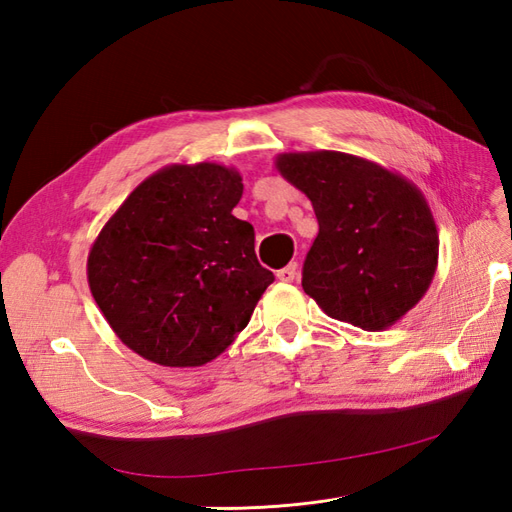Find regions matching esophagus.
I'll use <instances>...</instances> for the list:
<instances>
[{
	"instance_id": "1",
	"label": "esophagus",
	"mask_w": 512,
	"mask_h": 512,
	"mask_svg": "<svg viewBox=\"0 0 512 512\" xmlns=\"http://www.w3.org/2000/svg\"><path fill=\"white\" fill-rule=\"evenodd\" d=\"M294 277H297V262H290L288 267L277 271V280H280V282H286V284L294 282Z\"/></svg>"
}]
</instances>
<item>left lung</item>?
<instances>
[{
    "instance_id": "1",
    "label": "left lung",
    "mask_w": 512,
    "mask_h": 512,
    "mask_svg": "<svg viewBox=\"0 0 512 512\" xmlns=\"http://www.w3.org/2000/svg\"><path fill=\"white\" fill-rule=\"evenodd\" d=\"M318 218L303 290L324 314L384 331L425 297L438 269V228L423 192L376 162L344 151L275 158Z\"/></svg>"
}]
</instances>
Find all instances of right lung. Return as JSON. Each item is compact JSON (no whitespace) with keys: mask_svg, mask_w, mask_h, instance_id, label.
<instances>
[{"mask_svg":"<svg viewBox=\"0 0 512 512\" xmlns=\"http://www.w3.org/2000/svg\"><path fill=\"white\" fill-rule=\"evenodd\" d=\"M237 168L170 164L102 226L87 256L89 290L115 335L164 367H200L247 327L273 273L254 226L232 215Z\"/></svg>","mask_w":512,"mask_h":512,"instance_id":"right-lung-1","label":"right lung"}]
</instances>
